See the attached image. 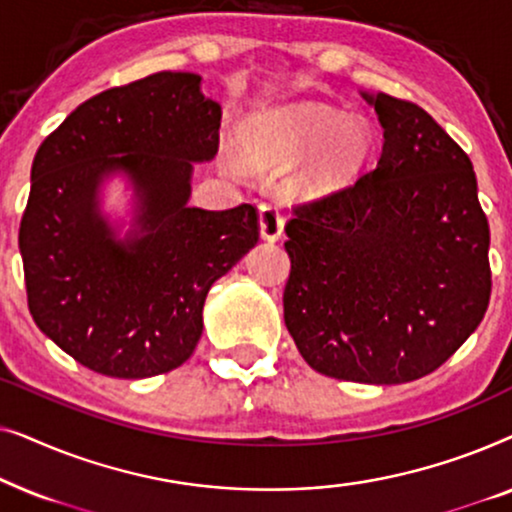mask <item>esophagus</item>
<instances>
[{"mask_svg":"<svg viewBox=\"0 0 512 512\" xmlns=\"http://www.w3.org/2000/svg\"><path fill=\"white\" fill-rule=\"evenodd\" d=\"M258 223H261L263 240L275 242L282 237L284 216H282V212H279V207L275 205V202H261V205H258Z\"/></svg>","mask_w":512,"mask_h":512,"instance_id":"34e87169","label":"esophagus"}]
</instances>
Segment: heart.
Returning a JSON list of instances; mask_svg holds the SVG:
<instances>
[{
    "instance_id": "heart-1",
    "label": "heart",
    "mask_w": 512,
    "mask_h": 512,
    "mask_svg": "<svg viewBox=\"0 0 512 512\" xmlns=\"http://www.w3.org/2000/svg\"><path fill=\"white\" fill-rule=\"evenodd\" d=\"M244 144L249 158L263 167L293 165L305 158L300 172L305 191L331 193L363 172L375 132L363 116H342L319 102H296L251 118Z\"/></svg>"
}]
</instances>
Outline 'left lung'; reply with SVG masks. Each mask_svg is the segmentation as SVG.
I'll use <instances>...</instances> for the list:
<instances>
[{
	"instance_id": "left-lung-1",
	"label": "left lung",
	"mask_w": 512,
	"mask_h": 512,
	"mask_svg": "<svg viewBox=\"0 0 512 512\" xmlns=\"http://www.w3.org/2000/svg\"><path fill=\"white\" fill-rule=\"evenodd\" d=\"M363 97L384 128L382 156L293 207L284 324L317 373L401 384L443 366L485 317L489 223L464 149L417 104Z\"/></svg>"
}]
</instances>
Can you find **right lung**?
Instances as JSON below:
<instances>
[{
	"label": "right lung",
	"instance_id": "1",
	"mask_svg": "<svg viewBox=\"0 0 512 512\" xmlns=\"http://www.w3.org/2000/svg\"><path fill=\"white\" fill-rule=\"evenodd\" d=\"M219 128L198 74L158 72L90 97L41 142L18 233L27 305L81 366L121 380L179 368L212 284L258 242L254 205L188 207L193 163L216 156ZM116 171L138 198L125 241L96 207Z\"/></svg>",
	"mask_w": 512,
	"mask_h": 512
}]
</instances>
